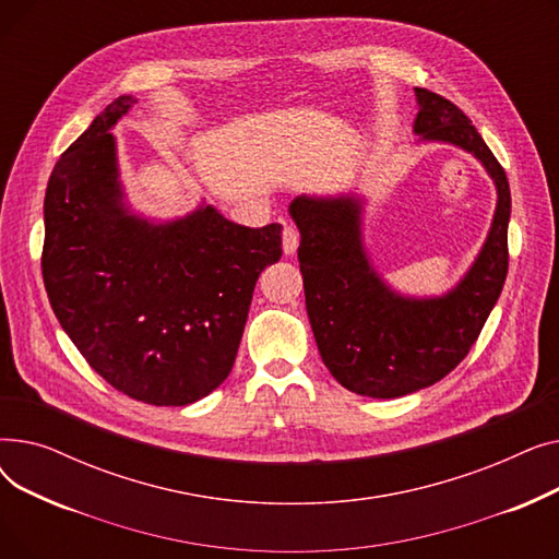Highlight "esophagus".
Here are the masks:
<instances>
[{
  "instance_id": "esophagus-1",
  "label": "esophagus",
  "mask_w": 559,
  "mask_h": 559,
  "mask_svg": "<svg viewBox=\"0 0 559 559\" xmlns=\"http://www.w3.org/2000/svg\"><path fill=\"white\" fill-rule=\"evenodd\" d=\"M297 247H299V230L295 226H285L283 228V251L287 255H292L297 251Z\"/></svg>"
}]
</instances>
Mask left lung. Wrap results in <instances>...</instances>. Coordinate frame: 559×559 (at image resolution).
<instances>
[{"instance_id": "1", "label": "left lung", "mask_w": 559, "mask_h": 559, "mask_svg": "<svg viewBox=\"0 0 559 559\" xmlns=\"http://www.w3.org/2000/svg\"><path fill=\"white\" fill-rule=\"evenodd\" d=\"M415 131L472 152L498 190L489 238L472 272L442 299H403L376 276L360 242L354 197L292 201L301 230L299 267L319 354L337 383L371 399L435 385L476 344L508 276L510 183L472 120L447 97L417 87Z\"/></svg>"}]
</instances>
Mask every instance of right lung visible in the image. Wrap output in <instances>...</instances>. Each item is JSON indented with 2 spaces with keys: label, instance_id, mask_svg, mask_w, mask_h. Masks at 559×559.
Segmentation results:
<instances>
[{
  "label": "right lung",
  "instance_id": "right-lung-1",
  "mask_svg": "<svg viewBox=\"0 0 559 559\" xmlns=\"http://www.w3.org/2000/svg\"><path fill=\"white\" fill-rule=\"evenodd\" d=\"M110 102L53 165L43 281L53 314L108 385L150 405H188L233 369L260 272L281 260V224L247 228L215 209L154 226L127 215Z\"/></svg>",
  "mask_w": 559,
  "mask_h": 559
}]
</instances>
